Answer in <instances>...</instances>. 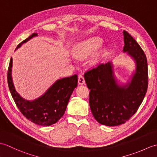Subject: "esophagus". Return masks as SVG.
Segmentation results:
<instances>
[{
    "label": "esophagus",
    "mask_w": 157,
    "mask_h": 157,
    "mask_svg": "<svg viewBox=\"0 0 157 157\" xmlns=\"http://www.w3.org/2000/svg\"><path fill=\"white\" fill-rule=\"evenodd\" d=\"M78 84L81 85L85 84V79L84 78V75L82 74H79L78 76Z\"/></svg>",
    "instance_id": "esophagus-1"
}]
</instances>
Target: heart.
<instances>
[{"instance_id":"1","label":"heart","mask_w":157,"mask_h":157,"mask_svg":"<svg viewBox=\"0 0 157 157\" xmlns=\"http://www.w3.org/2000/svg\"><path fill=\"white\" fill-rule=\"evenodd\" d=\"M103 44L102 38L94 36L86 40L78 43L73 49V55L78 59H86L98 51ZM99 57L97 56L92 61L93 64L98 61Z\"/></svg>"}]
</instances>
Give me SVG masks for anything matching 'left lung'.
<instances>
[{"label":"left lung","instance_id":"left-lung-1","mask_svg":"<svg viewBox=\"0 0 157 157\" xmlns=\"http://www.w3.org/2000/svg\"><path fill=\"white\" fill-rule=\"evenodd\" d=\"M123 51L134 59L136 73L131 82L117 85L111 63L88 70L84 78L90 92L89 104L95 119L102 125L125 123L138 111L148 88V63L144 52L128 32L123 31Z\"/></svg>","mask_w":157,"mask_h":157}]
</instances>
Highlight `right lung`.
I'll return each instance as SVG.
<instances>
[{
	"label": "right lung",
	"mask_w": 157,
	"mask_h": 157,
	"mask_svg": "<svg viewBox=\"0 0 157 157\" xmlns=\"http://www.w3.org/2000/svg\"><path fill=\"white\" fill-rule=\"evenodd\" d=\"M37 35L36 33L32 34L18 44L16 49ZM12 63L11 58L7 72L8 86L19 111L29 121L37 125L48 126L57 122L64 115L73 90L78 86V75L75 74L59 79L41 97L33 101H28L20 96L13 86L11 77Z\"/></svg>",
	"instance_id": "add662e5"
}]
</instances>
